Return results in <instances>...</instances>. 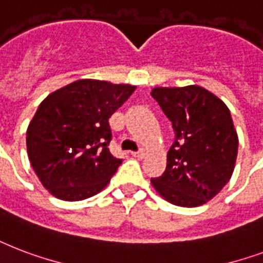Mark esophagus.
I'll return each mask as SVG.
<instances>
[{"mask_svg": "<svg viewBox=\"0 0 263 263\" xmlns=\"http://www.w3.org/2000/svg\"><path fill=\"white\" fill-rule=\"evenodd\" d=\"M145 150L143 149H139L138 152H131V156L135 158H143L145 157Z\"/></svg>", "mask_w": 263, "mask_h": 263, "instance_id": "34e87169", "label": "esophagus"}]
</instances>
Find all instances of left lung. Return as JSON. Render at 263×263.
<instances>
[{"mask_svg": "<svg viewBox=\"0 0 263 263\" xmlns=\"http://www.w3.org/2000/svg\"><path fill=\"white\" fill-rule=\"evenodd\" d=\"M152 96L175 132L165 171L152 178V185L179 207L205 204L229 182L237 157L238 139L229 109L197 85L154 88Z\"/></svg>", "mask_w": 263, "mask_h": 263, "instance_id": "left-lung-1", "label": "left lung"}]
</instances>
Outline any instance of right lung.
Returning a JSON list of instances; mask_svg holds the SVG:
<instances>
[{"label": "right lung", "instance_id": "add662e5", "mask_svg": "<svg viewBox=\"0 0 263 263\" xmlns=\"http://www.w3.org/2000/svg\"><path fill=\"white\" fill-rule=\"evenodd\" d=\"M135 91L128 84L78 80L38 106L27 129V153L55 197L78 201L99 193L123 160L110 153L109 118Z\"/></svg>", "mask_w": 263, "mask_h": 263}]
</instances>
